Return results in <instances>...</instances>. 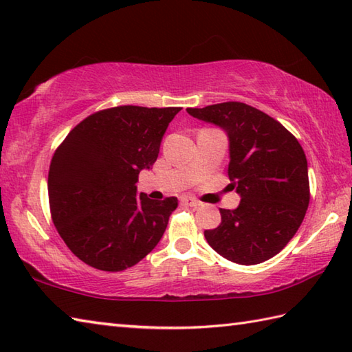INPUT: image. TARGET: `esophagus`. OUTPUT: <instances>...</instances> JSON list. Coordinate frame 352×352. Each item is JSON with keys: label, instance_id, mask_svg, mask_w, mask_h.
<instances>
[{"label": "esophagus", "instance_id": "obj_1", "mask_svg": "<svg viewBox=\"0 0 352 352\" xmlns=\"http://www.w3.org/2000/svg\"><path fill=\"white\" fill-rule=\"evenodd\" d=\"M182 203L186 206H190V208H198V206H201V201H198L194 197H183Z\"/></svg>", "mask_w": 352, "mask_h": 352}]
</instances>
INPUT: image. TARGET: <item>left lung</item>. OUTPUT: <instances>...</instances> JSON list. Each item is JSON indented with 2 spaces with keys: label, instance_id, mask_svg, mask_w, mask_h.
Listing matches in <instances>:
<instances>
[{
  "label": "left lung",
  "instance_id": "1",
  "mask_svg": "<svg viewBox=\"0 0 352 352\" xmlns=\"http://www.w3.org/2000/svg\"><path fill=\"white\" fill-rule=\"evenodd\" d=\"M229 139L230 189L236 209H219L221 224L206 230L209 245L241 265L273 258L298 232L309 203L308 164L296 137L273 117L241 102L188 108Z\"/></svg>",
  "mask_w": 352,
  "mask_h": 352
}]
</instances>
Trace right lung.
<instances>
[{
  "instance_id": "add662e5",
  "label": "right lung",
  "mask_w": 352,
  "mask_h": 352,
  "mask_svg": "<svg viewBox=\"0 0 352 352\" xmlns=\"http://www.w3.org/2000/svg\"><path fill=\"white\" fill-rule=\"evenodd\" d=\"M182 108L116 107L88 116L54 153L48 170L53 223L76 256L103 272L142 261L162 239L175 197L137 194Z\"/></svg>"
}]
</instances>
